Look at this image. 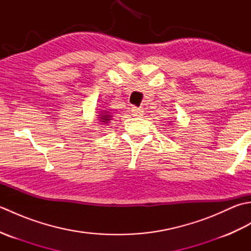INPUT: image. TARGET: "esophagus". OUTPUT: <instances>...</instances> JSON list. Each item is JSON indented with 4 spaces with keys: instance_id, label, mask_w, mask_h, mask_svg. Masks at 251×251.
<instances>
[{
    "instance_id": "1",
    "label": "esophagus",
    "mask_w": 251,
    "mask_h": 251,
    "mask_svg": "<svg viewBox=\"0 0 251 251\" xmlns=\"http://www.w3.org/2000/svg\"><path fill=\"white\" fill-rule=\"evenodd\" d=\"M131 112H132V114H134L135 116H138V117L143 116V114H145V111H143L142 108H136V106H132Z\"/></svg>"
}]
</instances>
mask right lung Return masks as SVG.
<instances>
[{
  "label": "right lung",
  "instance_id": "obj_1",
  "mask_svg": "<svg viewBox=\"0 0 251 251\" xmlns=\"http://www.w3.org/2000/svg\"><path fill=\"white\" fill-rule=\"evenodd\" d=\"M101 115H99V121L101 123H103V124H108V123L111 121L112 119V115L110 112H106V111H103V113H100Z\"/></svg>",
  "mask_w": 251,
  "mask_h": 251
}]
</instances>
